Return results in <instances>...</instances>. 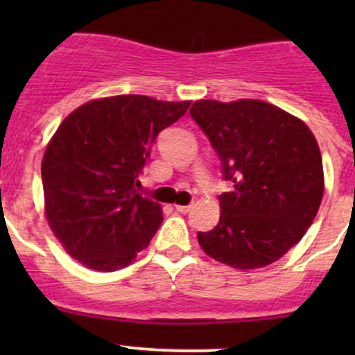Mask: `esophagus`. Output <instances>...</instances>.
<instances>
[{
    "label": "esophagus",
    "instance_id": "esophagus-1",
    "mask_svg": "<svg viewBox=\"0 0 355 355\" xmlns=\"http://www.w3.org/2000/svg\"><path fill=\"white\" fill-rule=\"evenodd\" d=\"M192 207H194V206H192V204H189V206H180V204H178V206H175V209H177L178 211V213H189V211H191L192 209Z\"/></svg>",
    "mask_w": 355,
    "mask_h": 355
}]
</instances>
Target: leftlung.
<instances>
[{"label":"left lung","instance_id":"left-lung-1","mask_svg":"<svg viewBox=\"0 0 355 355\" xmlns=\"http://www.w3.org/2000/svg\"><path fill=\"white\" fill-rule=\"evenodd\" d=\"M191 116L221 161L230 192L220 196V221L198 232L204 252L237 270L280 259L311 227L323 199L320 146L304 121L256 99H202Z\"/></svg>","mask_w":355,"mask_h":355}]
</instances>
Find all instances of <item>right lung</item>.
<instances>
[{
	"mask_svg": "<svg viewBox=\"0 0 355 355\" xmlns=\"http://www.w3.org/2000/svg\"><path fill=\"white\" fill-rule=\"evenodd\" d=\"M189 101L125 94L71 111L42 157L46 218L71 257L114 271L146 249L163 221L161 206L135 191L157 134Z\"/></svg>",
	"mask_w": 355,
	"mask_h": 355,
	"instance_id": "obj_1",
	"label": "right lung"
}]
</instances>
